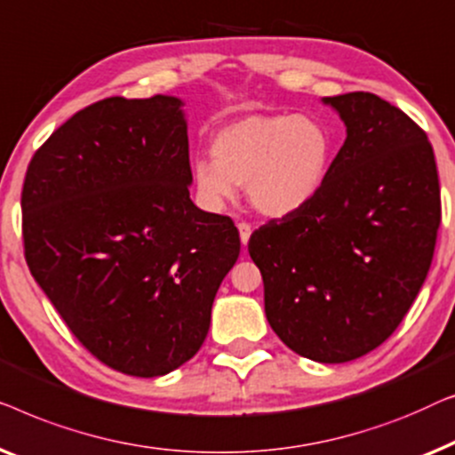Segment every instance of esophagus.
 <instances>
[{
    "instance_id": "1",
    "label": "esophagus",
    "mask_w": 455,
    "mask_h": 455,
    "mask_svg": "<svg viewBox=\"0 0 455 455\" xmlns=\"http://www.w3.org/2000/svg\"><path fill=\"white\" fill-rule=\"evenodd\" d=\"M236 228H239V236H241V243L243 245H247L249 243V236H251V225H249V222H239V225H236Z\"/></svg>"
}]
</instances>
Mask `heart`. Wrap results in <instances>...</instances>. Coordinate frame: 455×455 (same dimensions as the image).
<instances>
[{
	"label": "heart",
	"instance_id": "1",
	"mask_svg": "<svg viewBox=\"0 0 455 455\" xmlns=\"http://www.w3.org/2000/svg\"><path fill=\"white\" fill-rule=\"evenodd\" d=\"M212 158L194 164L202 202L222 208L245 185L261 214L283 219L315 200L330 175L334 138L315 115L253 113L216 132Z\"/></svg>",
	"mask_w": 455,
	"mask_h": 455
}]
</instances>
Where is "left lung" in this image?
Listing matches in <instances>:
<instances>
[{
    "mask_svg": "<svg viewBox=\"0 0 455 455\" xmlns=\"http://www.w3.org/2000/svg\"><path fill=\"white\" fill-rule=\"evenodd\" d=\"M347 140L315 200L249 239L266 317L294 353L347 363L398 328L433 261L441 225L427 133L371 92L323 99Z\"/></svg>",
    "mask_w": 455,
    "mask_h": 455,
    "instance_id": "8db88e82",
    "label": "left lung"
}]
</instances>
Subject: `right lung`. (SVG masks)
Listing matches in <instances>:
<instances>
[{
    "label": "right lung",
    "mask_w": 455,
    "mask_h": 455,
    "mask_svg": "<svg viewBox=\"0 0 455 455\" xmlns=\"http://www.w3.org/2000/svg\"><path fill=\"white\" fill-rule=\"evenodd\" d=\"M181 105L94 102L51 133L24 177L30 274L82 347L133 377L166 375L200 350L241 251L235 222L191 202Z\"/></svg>",
    "instance_id": "1"
}]
</instances>
